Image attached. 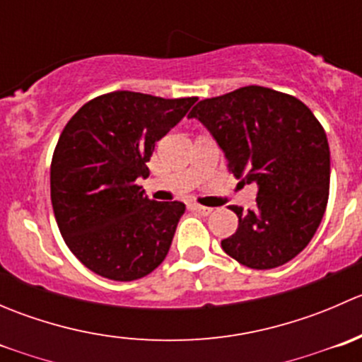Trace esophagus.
Returning a JSON list of instances; mask_svg holds the SVG:
<instances>
[{
    "mask_svg": "<svg viewBox=\"0 0 362 362\" xmlns=\"http://www.w3.org/2000/svg\"><path fill=\"white\" fill-rule=\"evenodd\" d=\"M191 208H192V210H194V211H198L199 215H210V214H211V208L202 206V204H198V203H192Z\"/></svg>",
    "mask_w": 362,
    "mask_h": 362,
    "instance_id": "esophagus-1",
    "label": "esophagus"
}]
</instances>
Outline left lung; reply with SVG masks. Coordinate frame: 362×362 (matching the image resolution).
<instances>
[{
    "mask_svg": "<svg viewBox=\"0 0 362 362\" xmlns=\"http://www.w3.org/2000/svg\"><path fill=\"white\" fill-rule=\"evenodd\" d=\"M187 117L206 127L240 182L259 187L255 208L231 206L238 229L221 242L226 254L252 269L294 259L329 196V145L312 110L289 94L247 86L199 101Z\"/></svg>",
    "mask_w": 362,
    "mask_h": 362,
    "instance_id": "1",
    "label": "left lung"
}]
</instances>
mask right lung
I'll list each match as a JSON object with an SVG mask.
<instances>
[{"label": "right lung", "mask_w": 362, "mask_h": 362, "mask_svg": "<svg viewBox=\"0 0 362 362\" xmlns=\"http://www.w3.org/2000/svg\"><path fill=\"white\" fill-rule=\"evenodd\" d=\"M198 98L164 100L117 90L83 105L61 133L50 166V199L69 250L96 275L131 282L164 261L185 204L154 202L148 177L156 141Z\"/></svg>", "instance_id": "right-lung-1"}]
</instances>
